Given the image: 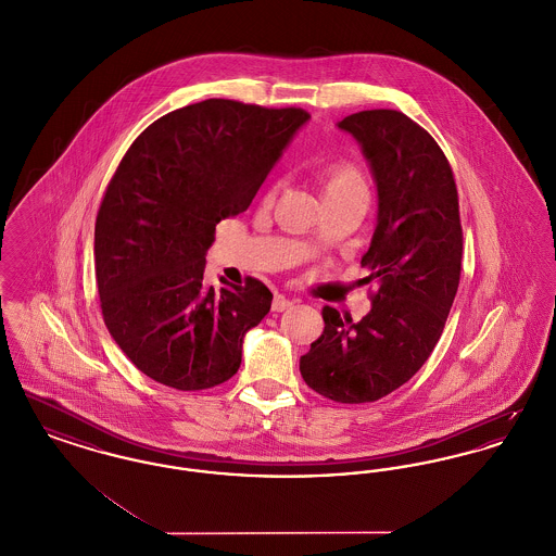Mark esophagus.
I'll return each instance as SVG.
<instances>
[{
  "mask_svg": "<svg viewBox=\"0 0 556 556\" xmlns=\"http://www.w3.org/2000/svg\"><path fill=\"white\" fill-rule=\"evenodd\" d=\"M291 304H293V302L288 300L286 295H275V300H273V311H275V313H283V311L290 308Z\"/></svg>",
  "mask_w": 556,
  "mask_h": 556,
  "instance_id": "obj_1",
  "label": "esophagus"
}]
</instances>
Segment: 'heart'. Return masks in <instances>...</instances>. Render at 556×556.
Returning <instances> with one entry per match:
<instances>
[{
	"label": "heart",
	"instance_id": "1",
	"mask_svg": "<svg viewBox=\"0 0 556 556\" xmlns=\"http://www.w3.org/2000/svg\"><path fill=\"white\" fill-rule=\"evenodd\" d=\"M275 193V189L270 191V195ZM344 193H361L367 195V179L363 175V170L350 162H336L331 164L325 173H323V195H344Z\"/></svg>",
	"mask_w": 556,
	"mask_h": 556
}]
</instances>
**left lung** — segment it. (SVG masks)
<instances>
[{"instance_id": "obj_1", "label": "left lung", "mask_w": 556, "mask_h": 556, "mask_svg": "<svg viewBox=\"0 0 556 556\" xmlns=\"http://www.w3.org/2000/svg\"><path fill=\"white\" fill-rule=\"evenodd\" d=\"M377 187V225L361 265L379 283L369 315L354 323L325 306V329L300 358L320 396L344 404L392 394L438 344L460 279L463 229L448 160L435 139L397 110L345 116Z\"/></svg>"}]
</instances>
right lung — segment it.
Returning a JSON list of instances; mask_svg holds the SVG:
<instances>
[{"label":"right lung","mask_w":556,"mask_h":556,"mask_svg":"<svg viewBox=\"0 0 556 556\" xmlns=\"http://www.w3.org/2000/svg\"><path fill=\"white\" fill-rule=\"evenodd\" d=\"M311 114L204 100L164 114L121 160L96 220V275L110 336L162 386L208 390L238 372L273 293L204 281L214 227L254 200Z\"/></svg>","instance_id":"1"}]
</instances>
